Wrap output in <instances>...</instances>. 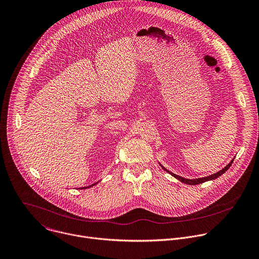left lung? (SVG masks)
Wrapping results in <instances>:
<instances>
[{"label": "left lung", "mask_w": 259, "mask_h": 259, "mask_svg": "<svg viewBox=\"0 0 259 259\" xmlns=\"http://www.w3.org/2000/svg\"><path fill=\"white\" fill-rule=\"evenodd\" d=\"M232 163H233V160L227 165V166H225L223 169H221L220 171H218V173H215V174H213V175H211V176H208V177H205V178H200V179H195V180H189V179H185V178H182V177H180V176H177V175H175V174H173V173H170V171H168L167 169H165V168H163V169H165L167 173H169L171 176H174L175 178H177L178 180H180L181 182H183V183H186V184H188V185H197V184H200V183H203V182H206V181H209V180H214V179H217V178H219L221 175H223L225 171L232 165Z\"/></svg>", "instance_id": "left-lung-1"}]
</instances>
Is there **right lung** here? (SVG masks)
Wrapping results in <instances>:
<instances>
[{"instance_id": "1", "label": "right lung", "mask_w": 259, "mask_h": 259, "mask_svg": "<svg viewBox=\"0 0 259 259\" xmlns=\"http://www.w3.org/2000/svg\"><path fill=\"white\" fill-rule=\"evenodd\" d=\"M98 183V182H97ZM97 183H95V184H93V185H91V186H88V187H82V188H79V189H86V188H90V187H92V186H94V185H96Z\"/></svg>"}]
</instances>
